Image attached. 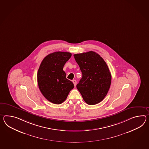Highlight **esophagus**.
Returning <instances> with one entry per match:
<instances>
[{"mask_svg": "<svg viewBox=\"0 0 149 149\" xmlns=\"http://www.w3.org/2000/svg\"><path fill=\"white\" fill-rule=\"evenodd\" d=\"M73 84H74V86L75 87L76 86V84H77V82H76V81L75 80H73Z\"/></svg>", "mask_w": 149, "mask_h": 149, "instance_id": "34e87169", "label": "esophagus"}]
</instances>
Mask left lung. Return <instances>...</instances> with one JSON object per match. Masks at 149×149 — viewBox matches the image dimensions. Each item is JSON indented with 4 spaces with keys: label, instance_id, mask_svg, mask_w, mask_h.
Listing matches in <instances>:
<instances>
[{
    "label": "left lung",
    "instance_id": "obj_1",
    "mask_svg": "<svg viewBox=\"0 0 149 149\" xmlns=\"http://www.w3.org/2000/svg\"><path fill=\"white\" fill-rule=\"evenodd\" d=\"M82 77L76 88L89 105L101 102L111 84V75L105 61L93 51L74 55Z\"/></svg>",
    "mask_w": 149,
    "mask_h": 149
}]
</instances>
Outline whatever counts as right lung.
<instances>
[{"instance_id": "right-lung-1", "label": "right lung", "mask_w": 149, "mask_h": 149, "mask_svg": "<svg viewBox=\"0 0 149 149\" xmlns=\"http://www.w3.org/2000/svg\"><path fill=\"white\" fill-rule=\"evenodd\" d=\"M72 54L56 52L47 55L40 64L37 80L40 91L44 97L54 104H60L65 101L74 84L66 78L63 66Z\"/></svg>"}]
</instances>
